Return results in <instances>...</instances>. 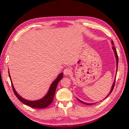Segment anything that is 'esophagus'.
Instances as JSON below:
<instances>
[{
  "mask_svg": "<svg viewBox=\"0 0 129 129\" xmlns=\"http://www.w3.org/2000/svg\"><path fill=\"white\" fill-rule=\"evenodd\" d=\"M71 73H72V72H71V69L70 68H66L64 70V74L66 76L70 74Z\"/></svg>",
  "mask_w": 129,
  "mask_h": 129,
  "instance_id": "34e87169",
  "label": "esophagus"
}]
</instances>
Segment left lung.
<instances>
[{
  "instance_id": "left-lung-1",
  "label": "left lung",
  "mask_w": 129,
  "mask_h": 129,
  "mask_svg": "<svg viewBox=\"0 0 129 129\" xmlns=\"http://www.w3.org/2000/svg\"><path fill=\"white\" fill-rule=\"evenodd\" d=\"M112 44H113V46L114 45V43H113V41L112 40ZM113 48V50H114V54H115V57H116V73H117V66H118V56H117V51H116V49H115V46H113V47L112 48ZM115 79H116V78H115V80H114V83H113V85H112V87H111V90H110V92L108 94V95L106 96V98H105L104 99H105V98H106L108 96L110 95V94H111V92H112V91H113V89H114V86H115ZM77 99L78 100V101H80V102H81V103H83V104H86V105H92V104H95V103H85V102H83V101H81V100H80V99H79L78 98H77Z\"/></svg>"
}]
</instances>
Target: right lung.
I'll return each instance as SVG.
<instances>
[{"label": "right lung", "mask_w": 129, "mask_h": 129, "mask_svg": "<svg viewBox=\"0 0 129 129\" xmlns=\"http://www.w3.org/2000/svg\"><path fill=\"white\" fill-rule=\"evenodd\" d=\"M9 76L10 79L11 83H12V86L13 87L14 92L16 96L17 97V98L21 101V102H22L23 104H25V105H28L30 107H31V108H37V109H44V108H46V107H48L49 105H50V104L52 102H53L57 84H58L59 81L62 78L63 73H60V74L57 76V77L56 78L55 80L53 83H51V85L50 86V87H49L48 92L46 93V94L44 96L43 98L40 99L39 100H35V101H30V100H26L25 99H24L23 98L21 97V96L19 95L18 94V92L16 91L15 89H14V87L13 86L12 79H11L10 75L9 74Z\"/></svg>", "instance_id": "obj_1"}]
</instances>
